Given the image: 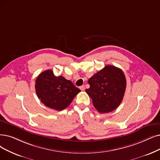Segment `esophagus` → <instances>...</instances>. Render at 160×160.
Here are the masks:
<instances>
[{
	"mask_svg": "<svg viewBox=\"0 0 160 160\" xmlns=\"http://www.w3.org/2000/svg\"><path fill=\"white\" fill-rule=\"evenodd\" d=\"M79 88L81 89V91H84V90H85V85H82V86H81V87H79Z\"/></svg>",
	"mask_w": 160,
	"mask_h": 160,
	"instance_id": "34e87169",
	"label": "esophagus"
}]
</instances>
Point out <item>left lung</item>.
Masks as SVG:
<instances>
[{
  "instance_id": "obj_1",
  "label": "left lung",
  "mask_w": 160,
  "mask_h": 160,
  "mask_svg": "<svg viewBox=\"0 0 160 160\" xmlns=\"http://www.w3.org/2000/svg\"><path fill=\"white\" fill-rule=\"evenodd\" d=\"M86 92L100 113L116 110L122 101L126 88L125 76L121 69L107 65L88 79Z\"/></svg>"
}]
</instances>
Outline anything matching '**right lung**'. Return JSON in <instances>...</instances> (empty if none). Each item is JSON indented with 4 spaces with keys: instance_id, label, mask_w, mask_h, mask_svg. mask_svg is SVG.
Returning <instances> with one entry per match:
<instances>
[{
    "instance_id": "obj_1",
    "label": "right lung",
    "mask_w": 160,
    "mask_h": 160,
    "mask_svg": "<svg viewBox=\"0 0 160 160\" xmlns=\"http://www.w3.org/2000/svg\"><path fill=\"white\" fill-rule=\"evenodd\" d=\"M38 98L46 106L58 111L64 110L81 90L63 76L56 77L52 70L42 72L35 81Z\"/></svg>"
}]
</instances>
